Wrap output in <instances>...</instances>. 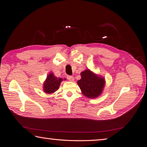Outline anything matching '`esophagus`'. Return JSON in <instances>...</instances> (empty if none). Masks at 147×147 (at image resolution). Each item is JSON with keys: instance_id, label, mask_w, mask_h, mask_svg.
<instances>
[{"instance_id": "esophagus-1", "label": "esophagus", "mask_w": 147, "mask_h": 147, "mask_svg": "<svg viewBox=\"0 0 147 147\" xmlns=\"http://www.w3.org/2000/svg\"><path fill=\"white\" fill-rule=\"evenodd\" d=\"M67 79L70 82H73L74 80V78L72 76H67Z\"/></svg>"}]
</instances>
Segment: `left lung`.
<instances>
[{
    "instance_id": "8db88e82",
    "label": "left lung",
    "mask_w": 147,
    "mask_h": 147,
    "mask_svg": "<svg viewBox=\"0 0 147 147\" xmlns=\"http://www.w3.org/2000/svg\"><path fill=\"white\" fill-rule=\"evenodd\" d=\"M81 79L77 82L82 94L87 97L94 99L99 96L104 90L105 80L100 75L86 69L81 74Z\"/></svg>"
}]
</instances>
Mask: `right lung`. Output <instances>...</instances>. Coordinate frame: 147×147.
Returning a JSON list of instances; mask_svg holds the SVG:
<instances>
[{"label":"right lung","instance_id":"right-lung-1","mask_svg":"<svg viewBox=\"0 0 147 147\" xmlns=\"http://www.w3.org/2000/svg\"><path fill=\"white\" fill-rule=\"evenodd\" d=\"M65 80V79H64ZM63 78H57L53 73H50L43 83V90L46 94H52L58 90Z\"/></svg>","mask_w":147,"mask_h":147}]
</instances>
